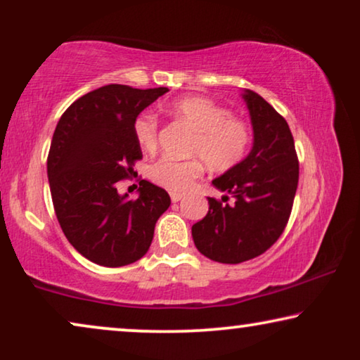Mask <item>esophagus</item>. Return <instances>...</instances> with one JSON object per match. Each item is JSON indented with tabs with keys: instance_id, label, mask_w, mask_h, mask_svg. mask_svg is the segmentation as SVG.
Listing matches in <instances>:
<instances>
[{
	"instance_id": "obj_1",
	"label": "esophagus",
	"mask_w": 360,
	"mask_h": 360,
	"mask_svg": "<svg viewBox=\"0 0 360 360\" xmlns=\"http://www.w3.org/2000/svg\"><path fill=\"white\" fill-rule=\"evenodd\" d=\"M170 198H172V201H174V203H176V201H180L181 198H184V195H180V193H170Z\"/></svg>"
}]
</instances>
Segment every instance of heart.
Segmentation results:
<instances>
[{
    "instance_id": "b5f03b06",
    "label": "heart",
    "mask_w": 360,
    "mask_h": 360,
    "mask_svg": "<svg viewBox=\"0 0 360 360\" xmlns=\"http://www.w3.org/2000/svg\"><path fill=\"white\" fill-rule=\"evenodd\" d=\"M169 111L195 131L190 154L203 159L211 170L228 172L248 157L252 131L244 120L234 117L228 108L208 98L188 96L172 103ZM134 136L142 149L155 150L159 137L157 117L137 116ZM200 159L176 160L162 157L150 167V179L172 193H185L203 175V162Z\"/></svg>"
}]
</instances>
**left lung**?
Returning <instances> with one entry per match:
<instances>
[{"label":"left lung","instance_id":"8db88e82","mask_svg":"<svg viewBox=\"0 0 360 360\" xmlns=\"http://www.w3.org/2000/svg\"><path fill=\"white\" fill-rule=\"evenodd\" d=\"M254 127V146L238 167L213 180L223 200L191 226L196 249L221 264L259 257L282 236L293 208L300 164L292 131L262 96L244 91ZM233 198V204L227 201Z\"/></svg>","mask_w":360,"mask_h":360}]
</instances>
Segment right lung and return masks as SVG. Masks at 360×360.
I'll list each match as a JSON object with an SVG mask.
<instances>
[{
  "label": "right lung",
  "mask_w": 360,
  "mask_h": 360,
  "mask_svg": "<svg viewBox=\"0 0 360 360\" xmlns=\"http://www.w3.org/2000/svg\"><path fill=\"white\" fill-rule=\"evenodd\" d=\"M167 91L101 86L73 101L53 132L47 176L58 224L83 257L103 267L144 257L157 219L170 206L169 193L147 180L139 181V198L117 193L142 159L136 117Z\"/></svg>",
  "instance_id": "obj_1"
}]
</instances>
